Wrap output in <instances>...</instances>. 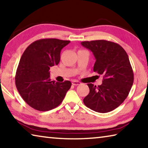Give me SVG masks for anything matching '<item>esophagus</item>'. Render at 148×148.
I'll use <instances>...</instances> for the list:
<instances>
[{
	"instance_id": "1",
	"label": "esophagus",
	"mask_w": 148,
	"mask_h": 148,
	"mask_svg": "<svg viewBox=\"0 0 148 148\" xmlns=\"http://www.w3.org/2000/svg\"><path fill=\"white\" fill-rule=\"evenodd\" d=\"M72 85H74V86H78V85L80 84L79 82L76 81V80H74V81H72Z\"/></svg>"
}]
</instances>
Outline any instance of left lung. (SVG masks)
Wrapping results in <instances>:
<instances>
[{"label": "left lung", "instance_id": "8db88e82", "mask_svg": "<svg viewBox=\"0 0 148 148\" xmlns=\"http://www.w3.org/2000/svg\"><path fill=\"white\" fill-rule=\"evenodd\" d=\"M96 59L93 71L103 75L101 86L88 84L89 93L84 99L87 108L107 113L121 104L134 82V74L126 51L118 44L104 40L82 42Z\"/></svg>", "mask_w": 148, "mask_h": 148}]
</instances>
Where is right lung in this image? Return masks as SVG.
I'll return each mask as SVG.
<instances>
[{"instance_id": "right-lung-1", "label": "right lung", "mask_w": 148, "mask_h": 148, "mask_svg": "<svg viewBox=\"0 0 148 148\" xmlns=\"http://www.w3.org/2000/svg\"><path fill=\"white\" fill-rule=\"evenodd\" d=\"M69 40L45 38L34 41L20 59L16 77L17 91L26 103L38 111L59 106L72 86L70 81L55 82L49 78L50 67L60 61L61 49Z\"/></svg>"}]
</instances>
